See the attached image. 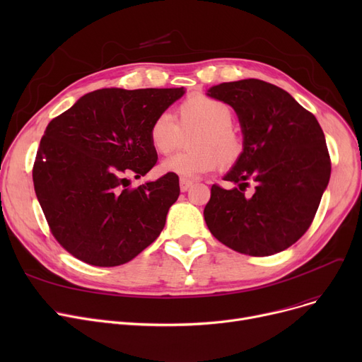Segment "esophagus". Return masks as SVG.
<instances>
[{
  "instance_id": "obj_1",
  "label": "esophagus",
  "mask_w": 362,
  "mask_h": 362,
  "mask_svg": "<svg viewBox=\"0 0 362 362\" xmlns=\"http://www.w3.org/2000/svg\"><path fill=\"white\" fill-rule=\"evenodd\" d=\"M192 180H189V179H185V177H182L180 179V191L182 192H186V191H189V189H191V186H192Z\"/></svg>"
}]
</instances>
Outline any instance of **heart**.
Listing matches in <instances>:
<instances>
[{
	"mask_svg": "<svg viewBox=\"0 0 362 362\" xmlns=\"http://www.w3.org/2000/svg\"><path fill=\"white\" fill-rule=\"evenodd\" d=\"M179 122L168 111L157 114L149 126V142L158 154H170L192 133L186 151L165 158L161 164L164 173L195 179L221 167L235 165L243 156V141L232 126L235 116L229 104L208 95H192L177 108Z\"/></svg>",
	"mask_w": 362,
	"mask_h": 362,
	"instance_id": "heart-1",
	"label": "heart"
}]
</instances>
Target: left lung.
Here are the masks:
<instances>
[{"label":"left lung","mask_w":362,"mask_h":362,"mask_svg":"<svg viewBox=\"0 0 362 362\" xmlns=\"http://www.w3.org/2000/svg\"><path fill=\"white\" fill-rule=\"evenodd\" d=\"M235 108L243 156L211 186L204 218L213 236L233 251L267 257L288 250L305 233L329 185L332 163L314 114L281 88L259 79L226 82L208 90ZM251 181L252 197L244 195Z\"/></svg>","instance_id":"left-lung-1"}]
</instances>
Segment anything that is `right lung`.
Listing matches in <instances>:
<instances>
[{
	"label": "right lung",
	"instance_id": "right-lung-1",
	"mask_svg": "<svg viewBox=\"0 0 362 362\" xmlns=\"http://www.w3.org/2000/svg\"><path fill=\"white\" fill-rule=\"evenodd\" d=\"M183 88L98 89L52 119L32 168L49 232L86 264L116 267L141 254L164 229L180 194L167 173L132 187L157 164L149 126Z\"/></svg>",
	"mask_w": 362,
	"mask_h": 362
}]
</instances>
